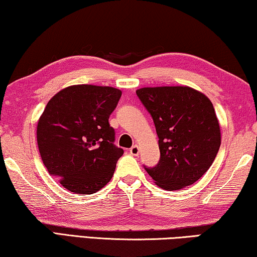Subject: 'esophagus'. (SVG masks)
Returning <instances> with one entry per match:
<instances>
[{"label":"esophagus","instance_id":"esophagus-1","mask_svg":"<svg viewBox=\"0 0 257 257\" xmlns=\"http://www.w3.org/2000/svg\"><path fill=\"white\" fill-rule=\"evenodd\" d=\"M130 154H131V155H133V156L139 155V147H138L137 145L132 146V147L130 148Z\"/></svg>","mask_w":257,"mask_h":257}]
</instances>
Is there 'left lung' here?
<instances>
[{
	"label": "left lung",
	"instance_id": "left-lung-1",
	"mask_svg": "<svg viewBox=\"0 0 257 257\" xmlns=\"http://www.w3.org/2000/svg\"><path fill=\"white\" fill-rule=\"evenodd\" d=\"M151 113L159 137L161 157L145 167L161 188L176 191L199 180L220 147V130L214 105L204 94L186 86L137 90Z\"/></svg>",
	"mask_w": 257,
	"mask_h": 257
}]
</instances>
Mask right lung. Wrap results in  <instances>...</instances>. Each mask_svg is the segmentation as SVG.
<instances>
[{"instance_id": "add662e5", "label": "right lung", "mask_w": 257, "mask_h": 257, "mask_svg": "<svg viewBox=\"0 0 257 257\" xmlns=\"http://www.w3.org/2000/svg\"><path fill=\"white\" fill-rule=\"evenodd\" d=\"M121 96L106 86L76 85L50 98L38 121L43 164L63 187L93 194L112 178L124 151L115 142L109 117Z\"/></svg>"}]
</instances>
